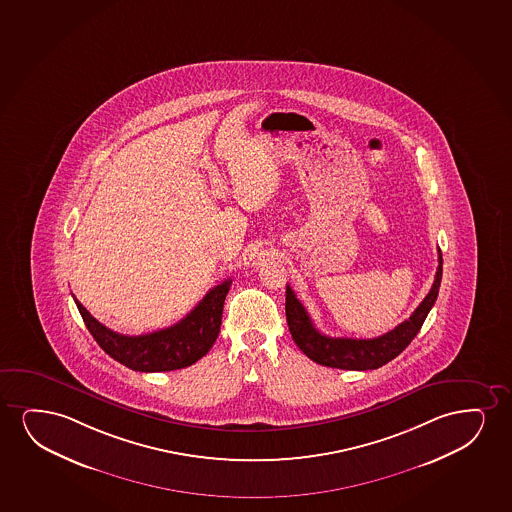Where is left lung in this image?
<instances>
[{
    "label": "left lung",
    "mask_w": 512,
    "mask_h": 512,
    "mask_svg": "<svg viewBox=\"0 0 512 512\" xmlns=\"http://www.w3.org/2000/svg\"><path fill=\"white\" fill-rule=\"evenodd\" d=\"M438 271L431 290L413 311L412 316L396 326L391 332L375 339H344V337H326L312 325L306 307L300 304L297 295L290 286H286V321L292 333V339L318 365L340 368V370H375L389 363L398 354L405 351L408 344L415 339L424 325L427 314L438 299L441 274H443V257L438 250Z\"/></svg>",
    "instance_id": "obj_1"
}]
</instances>
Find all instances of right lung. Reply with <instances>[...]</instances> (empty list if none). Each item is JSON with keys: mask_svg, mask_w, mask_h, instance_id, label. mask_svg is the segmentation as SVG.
Returning <instances> with one entry per match:
<instances>
[{"mask_svg": "<svg viewBox=\"0 0 512 512\" xmlns=\"http://www.w3.org/2000/svg\"><path fill=\"white\" fill-rule=\"evenodd\" d=\"M233 279H226L206 293L186 318L173 326L146 333L121 335L99 323L73 295L88 332L104 351L135 372H172L196 363L210 351L222 323V309Z\"/></svg>", "mask_w": 512, "mask_h": 512, "instance_id": "obj_1", "label": "right lung"}]
</instances>
